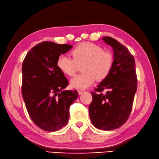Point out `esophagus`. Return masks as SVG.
I'll list each match as a JSON object with an SVG mask.
<instances>
[{
    "instance_id": "esophagus-1",
    "label": "esophagus",
    "mask_w": 159,
    "mask_h": 159,
    "mask_svg": "<svg viewBox=\"0 0 159 159\" xmlns=\"http://www.w3.org/2000/svg\"><path fill=\"white\" fill-rule=\"evenodd\" d=\"M78 92H79V94L80 95V94H82L83 93H84V91H83V90H78Z\"/></svg>"
}]
</instances>
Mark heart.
Returning <instances> with one entry per match:
<instances>
[{
    "label": "heart",
    "mask_w": 159,
    "mask_h": 159,
    "mask_svg": "<svg viewBox=\"0 0 159 159\" xmlns=\"http://www.w3.org/2000/svg\"><path fill=\"white\" fill-rule=\"evenodd\" d=\"M73 59L66 55H60L57 60V67L63 74L74 76L78 65L84 62L83 73L71 79V86L76 89H86L92 85L96 79H106L113 66V57L108 51L91 42H83L71 51Z\"/></svg>",
    "instance_id": "heart-1"
}]
</instances>
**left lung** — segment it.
<instances>
[{"label": "left lung", "instance_id": "1", "mask_svg": "<svg viewBox=\"0 0 159 159\" xmlns=\"http://www.w3.org/2000/svg\"><path fill=\"white\" fill-rule=\"evenodd\" d=\"M102 39L113 49V66L95 92L89 106L91 122L95 127L111 131L120 127L131 114L137 90V76L134 56L125 46L111 37ZM109 90L106 95L103 89Z\"/></svg>", "mask_w": 159, "mask_h": 159}]
</instances>
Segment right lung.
I'll list each match as a JSON object with an SVG mask.
<instances>
[{"instance_id": "right-lung-1", "label": "right lung", "mask_w": 159, "mask_h": 159, "mask_svg": "<svg viewBox=\"0 0 159 159\" xmlns=\"http://www.w3.org/2000/svg\"><path fill=\"white\" fill-rule=\"evenodd\" d=\"M68 44L43 42L28 51L22 65V96L33 122L44 131H56L67 125L70 107L78 97L76 90H65L69 84L57 67Z\"/></svg>"}]
</instances>
